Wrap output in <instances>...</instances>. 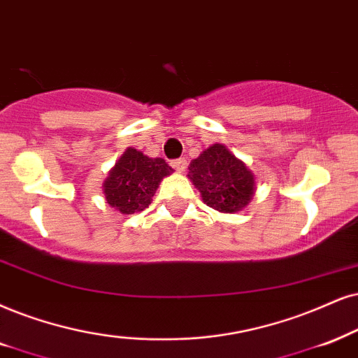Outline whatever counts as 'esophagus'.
<instances>
[{
    "label": "esophagus",
    "instance_id": "1",
    "mask_svg": "<svg viewBox=\"0 0 358 358\" xmlns=\"http://www.w3.org/2000/svg\"><path fill=\"white\" fill-rule=\"evenodd\" d=\"M170 165L173 166L176 171L182 173V171H185V169H187V160H185V158H176V160H171Z\"/></svg>",
    "mask_w": 358,
    "mask_h": 358
}]
</instances>
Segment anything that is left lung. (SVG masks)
<instances>
[{
  "instance_id": "1",
  "label": "left lung",
  "mask_w": 358,
  "mask_h": 358,
  "mask_svg": "<svg viewBox=\"0 0 358 358\" xmlns=\"http://www.w3.org/2000/svg\"><path fill=\"white\" fill-rule=\"evenodd\" d=\"M188 170L203 201L216 211H241L255 194V173L221 143L206 148Z\"/></svg>"
}]
</instances>
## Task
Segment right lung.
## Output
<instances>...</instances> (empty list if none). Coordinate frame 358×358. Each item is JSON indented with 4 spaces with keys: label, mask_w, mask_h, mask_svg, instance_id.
Returning a JSON list of instances; mask_svg holds the SVG:
<instances>
[{
    "label": "right lung",
    "mask_w": 358,
    "mask_h": 358,
    "mask_svg": "<svg viewBox=\"0 0 358 358\" xmlns=\"http://www.w3.org/2000/svg\"><path fill=\"white\" fill-rule=\"evenodd\" d=\"M173 169L164 158H148L142 152L129 147L103 182V194L108 205L124 215L143 211L164 176Z\"/></svg>",
    "instance_id": "obj_1"
}]
</instances>
